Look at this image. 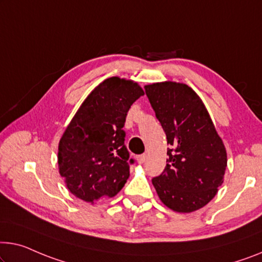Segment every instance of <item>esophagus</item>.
Masks as SVG:
<instances>
[{
	"label": "esophagus",
	"instance_id": "esophagus-1",
	"mask_svg": "<svg viewBox=\"0 0 262 262\" xmlns=\"http://www.w3.org/2000/svg\"><path fill=\"white\" fill-rule=\"evenodd\" d=\"M147 160V155L146 154H142V155H139L138 156V162L139 163H143L144 161Z\"/></svg>",
	"mask_w": 262,
	"mask_h": 262
}]
</instances>
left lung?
Wrapping results in <instances>:
<instances>
[{"mask_svg":"<svg viewBox=\"0 0 262 262\" xmlns=\"http://www.w3.org/2000/svg\"><path fill=\"white\" fill-rule=\"evenodd\" d=\"M144 91L170 146L165 169L151 182L168 208L194 212L208 204L224 182V142L201 99L187 84L161 82Z\"/></svg>","mask_w":262,"mask_h":262,"instance_id":"1","label":"left lung"}]
</instances>
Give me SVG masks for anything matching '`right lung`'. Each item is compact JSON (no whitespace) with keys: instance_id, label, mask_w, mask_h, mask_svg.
<instances>
[{"instance_id":"right-lung-1","label":"right lung","mask_w":262,"mask_h":262,"mask_svg":"<svg viewBox=\"0 0 262 262\" xmlns=\"http://www.w3.org/2000/svg\"><path fill=\"white\" fill-rule=\"evenodd\" d=\"M142 88L109 77L89 94L58 143V170L68 189L87 202L113 198L129 178L134 160L124 146L127 113Z\"/></svg>"}]
</instances>
